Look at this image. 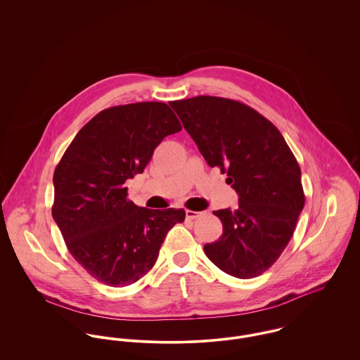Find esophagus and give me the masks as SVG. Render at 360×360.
Masks as SVG:
<instances>
[{
    "label": "esophagus",
    "instance_id": "34e87169",
    "mask_svg": "<svg viewBox=\"0 0 360 360\" xmlns=\"http://www.w3.org/2000/svg\"><path fill=\"white\" fill-rule=\"evenodd\" d=\"M201 212L199 211H192V210H186V218L188 219H196Z\"/></svg>",
    "mask_w": 360,
    "mask_h": 360
}]
</instances>
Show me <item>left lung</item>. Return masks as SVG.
<instances>
[{"label": "left lung", "mask_w": 360, "mask_h": 360, "mask_svg": "<svg viewBox=\"0 0 360 360\" xmlns=\"http://www.w3.org/2000/svg\"><path fill=\"white\" fill-rule=\"evenodd\" d=\"M169 105L239 195L236 210L214 211L224 233L204 245L205 255L231 276H259L278 261L304 208L298 162L279 129L241 102L201 95Z\"/></svg>", "instance_id": "left-lung-1"}]
</instances>
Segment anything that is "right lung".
<instances>
[{"label":"right lung","mask_w":360,"mask_h":360,"mask_svg":"<svg viewBox=\"0 0 360 360\" xmlns=\"http://www.w3.org/2000/svg\"><path fill=\"white\" fill-rule=\"evenodd\" d=\"M182 125L162 102L113 106L75 136L53 172L52 217L68 250L94 279L124 287L155 265L182 208L150 210L127 199L125 181L142 174L161 141Z\"/></svg>","instance_id":"obj_1"}]
</instances>
